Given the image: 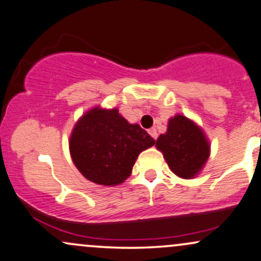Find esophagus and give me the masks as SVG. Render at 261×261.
<instances>
[{
  "label": "esophagus",
  "instance_id": "34e87169",
  "mask_svg": "<svg viewBox=\"0 0 261 261\" xmlns=\"http://www.w3.org/2000/svg\"><path fill=\"white\" fill-rule=\"evenodd\" d=\"M148 134L151 135L152 137H153L154 140H157V137H158V133H157V130H155L154 127H152V128H149L148 130Z\"/></svg>",
  "mask_w": 261,
  "mask_h": 261
}]
</instances>
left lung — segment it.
<instances>
[{"instance_id": "1", "label": "left lung", "mask_w": 261, "mask_h": 261, "mask_svg": "<svg viewBox=\"0 0 261 261\" xmlns=\"http://www.w3.org/2000/svg\"><path fill=\"white\" fill-rule=\"evenodd\" d=\"M155 147L163 153L170 170L182 179L199 175L211 153V145L202 128L181 114L169 119L166 134L160 135Z\"/></svg>"}]
</instances>
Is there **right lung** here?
I'll list each match as a JSON object with an SVG mask.
<instances>
[{
  "instance_id": "add662e5",
  "label": "right lung",
  "mask_w": 261,
  "mask_h": 261,
  "mask_svg": "<svg viewBox=\"0 0 261 261\" xmlns=\"http://www.w3.org/2000/svg\"><path fill=\"white\" fill-rule=\"evenodd\" d=\"M155 141L139 124H130L118 108L87 110L72 128L68 147L81 174L104 187L124 182L142 151Z\"/></svg>"
}]
</instances>
